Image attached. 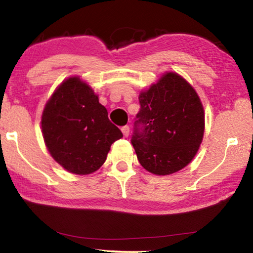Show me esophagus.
Here are the masks:
<instances>
[{
    "instance_id": "1",
    "label": "esophagus",
    "mask_w": 253,
    "mask_h": 253,
    "mask_svg": "<svg viewBox=\"0 0 253 253\" xmlns=\"http://www.w3.org/2000/svg\"><path fill=\"white\" fill-rule=\"evenodd\" d=\"M122 131H123V134H124V137H128V136H129V131H130L129 126H124V127L122 128Z\"/></svg>"
}]
</instances>
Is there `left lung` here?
Segmentation results:
<instances>
[{
	"mask_svg": "<svg viewBox=\"0 0 253 253\" xmlns=\"http://www.w3.org/2000/svg\"><path fill=\"white\" fill-rule=\"evenodd\" d=\"M131 137L137 158L155 175H169L190 164L204 135V109L195 89L176 72H166L139 93Z\"/></svg>",
	"mask_w": 253,
	"mask_h": 253,
	"instance_id": "left-lung-1",
	"label": "left lung"
}]
</instances>
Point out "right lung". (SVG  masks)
Segmentation results:
<instances>
[{
  "mask_svg": "<svg viewBox=\"0 0 253 253\" xmlns=\"http://www.w3.org/2000/svg\"><path fill=\"white\" fill-rule=\"evenodd\" d=\"M41 128L53 160L78 175L99 169L111 144L123 137L95 91L78 76L63 80L46 101Z\"/></svg>",
  "mask_w": 253,
  "mask_h": 253,
  "instance_id": "1",
  "label": "right lung"
}]
</instances>
